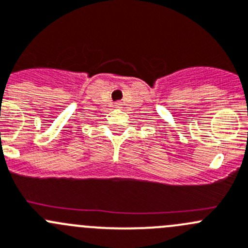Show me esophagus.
I'll use <instances>...</instances> for the list:
<instances>
[{"label":"esophagus","instance_id":"obj_1","mask_svg":"<svg viewBox=\"0 0 248 248\" xmlns=\"http://www.w3.org/2000/svg\"><path fill=\"white\" fill-rule=\"evenodd\" d=\"M117 105H119V104H117Z\"/></svg>","mask_w":248,"mask_h":248}]
</instances>
